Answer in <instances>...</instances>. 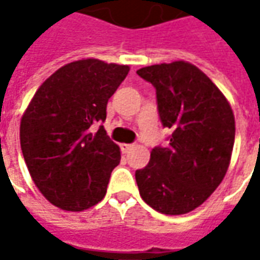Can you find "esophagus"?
Here are the masks:
<instances>
[{"label":"esophagus","instance_id":"esophagus-1","mask_svg":"<svg viewBox=\"0 0 260 260\" xmlns=\"http://www.w3.org/2000/svg\"><path fill=\"white\" fill-rule=\"evenodd\" d=\"M120 147H121V152H123V153H127L128 150H132V149H133V145H127V143H123V145L120 146Z\"/></svg>","mask_w":260,"mask_h":260}]
</instances>
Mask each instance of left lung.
I'll list each match as a JSON object with an SVG mask.
<instances>
[{"label":"left lung","instance_id":"obj_1","mask_svg":"<svg viewBox=\"0 0 260 260\" xmlns=\"http://www.w3.org/2000/svg\"><path fill=\"white\" fill-rule=\"evenodd\" d=\"M137 75L156 89L169 143L152 149L150 160L136 171L146 204L164 214L195 210L221 184L235 145V115L211 79L188 62L142 68Z\"/></svg>","mask_w":260,"mask_h":260}]
</instances>
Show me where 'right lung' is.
I'll use <instances>...</instances> for the list:
<instances>
[{"mask_svg": "<svg viewBox=\"0 0 260 260\" xmlns=\"http://www.w3.org/2000/svg\"><path fill=\"white\" fill-rule=\"evenodd\" d=\"M130 68L84 59L62 66L37 89L20 125L25 165L46 200L66 211L98 204L120 149L92 124L104 123L107 103Z\"/></svg>", "mask_w": 260, "mask_h": 260, "instance_id": "1", "label": "right lung"}]
</instances>
